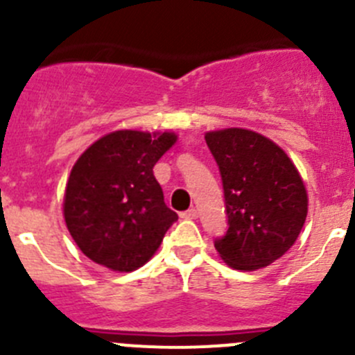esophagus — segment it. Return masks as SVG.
Instances as JSON below:
<instances>
[{"mask_svg":"<svg viewBox=\"0 0 355 355\" xmlns=\"http://www.w3.org/2000/svg\"><path fill=\"white\" fill-rule=\"evenodd\" d=\"M180 216L185 218V220H196V218H198V209H196V207H191V209L184 211Z\"/></svg>","mask_w":355,"mask_h":355,"instance_id":"esophagus-1","label":"esophagus"}]
</instances>
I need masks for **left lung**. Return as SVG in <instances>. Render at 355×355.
<instances>
[{
    "instance_id": "obj_1",
    "label": "left lung",
    "mask_w": 355,
    "mask_h": 355,
    "mask_svg": "<svg viewBox=\"0 0 355 355\" xmlns=\"http://www.w3.org/2000/svg\"><path fill=\"white\" fill-rule=\"evenodd\" d=\"M223 182L228 230L214 241L234 270L275 263L295 244L307 216V192L280 146L245 128L204 135Z\"/></svg>"
}]
</instances>
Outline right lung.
Wrapping results in <instances>:
<instances>
[{"label": "right lung", "instance_id": "add662e5", "mask_svg": "<svg viewBox=\"0 0 355 355\" xmlns=\"http://www.w3.org/2000/svg\"><path fill=\"white\" fill-rule=\"evenodd\" d=\"M177 142L173 132L116 130L89 146L71 168L63 214L78 249L113 271L148 263L178 220L153 173Z\"/></svg>", "mask_w": 355, "mask_h": 355}]
</instances>
